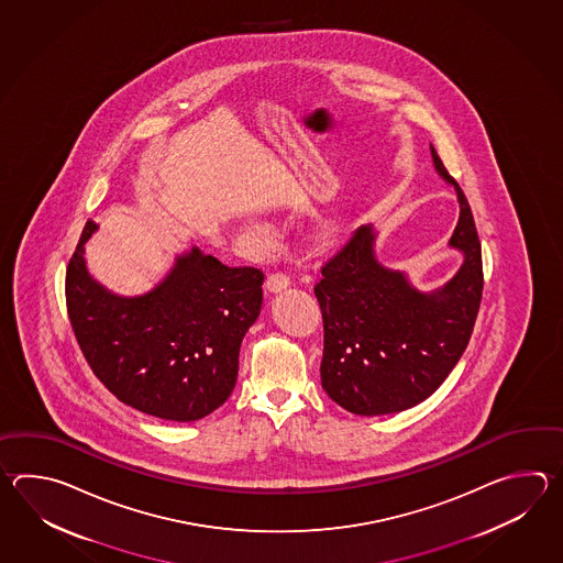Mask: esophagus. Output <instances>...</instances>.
I'll use <instances>...</instances> for the list:
<instances>
[{
    "mask_svg": "<svg viewBox=\"0 0 563 563\" xmlns=\"http://www.w3.org/2000/svg\"><path fill=\"white\" fill-rule=\"evenodd\" d=\"M289 286V277L286 274H282V272H276V274H272V276H267L265 279V287L269 289V291H282V289H286Z\"/></svg>",
    "mask_w": 563,
    "mask_h": 563,
    "instance_id": "34e87169",
    "label": "esophagus"
}]
</instances>
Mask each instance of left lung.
Listing matches in <instances>:
<instances>
[{"instance_id": "1", "label": "left lung", "mask_w": 563, "mask_h": 563, "mask_svg": "<svg viewBox=\"0 0 563 563\" xmlns=\"http://www.w3.org/2000/svg\"><path fill=\"white\" fill-rule=\"evenodd\" d=\"M441 179L453 185L459 221L449 240L463 253L455 276L420 291L405 272L376 260V231L362 225L322 267L313 287L323 320V390L362 417L393 415L422 402L463 356L483 296L481 243L465 192L431 144Z\"/></svg>"}]
</instances>
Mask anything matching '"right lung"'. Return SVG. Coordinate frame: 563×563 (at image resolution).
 I'll use <instances>...</instances> for the list:
<instances>
[{"mask_svg": "<svg viewBox=\"0 0 563 563\" xmlns=\"http://www.w3.org/2000/svg\"><path fill=\"white\" fill-rule=\"evenodd\" d=\"M96 229L86 223L66 272L68 318L96 378L156 419L211 415L238 383L241 340L264 301L262 269L191 247L158 286L124 298L88 274L85 243Z\"/></svg>", "mask_w": 563, "mask_h": 563, "instance_id": "right-lung-1", "label": "right lung"}]
</instances>
